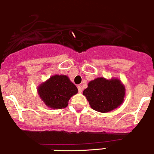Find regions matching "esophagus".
I'll list each match as a JSON object with an SVG mask.
<instances>
[{
	"instance_id": "esophagus-1",
	"label": "esophagus",
	"mask_w": 154,
	"mask_h": 154,
	"mask_svg": "<svg viewBox=\"0 0 154 154\" xmlns=\"http://www.w3.org/2000/svg\"><path fill=\"white\" fill-rule=\"evenodd\" d=\"M77 88H78V92H79V93H82V87H81L80 85L77 86Z\"/></svg>"
}]
</instances>
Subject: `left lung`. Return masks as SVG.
Listing matches in <instances>:
<instances>
[{
	"label": "left lung",
	"mask_w": 154,
	"mask_h": 154,
	"mask_svg": "<svg viewBox=\"0 0 154 154\" xmlns=\"http://www.w3.org/2000/svg\"><path fill=\"white\" fill-rule=\"evenodd\" d=\"M82 94L92 109L100 112H107L124 102L125 88L117 79L107 80L99 77L91 81Z\"/></svg>",
	"instance_id": "left-lung-1"
}]
</instances>
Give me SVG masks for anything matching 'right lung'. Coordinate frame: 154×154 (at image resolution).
<instances>
[{
    "label": "right lung",
    "mask_w": 154,
    "mask_h": 154,
    "mask_svg": "<svg viewBox=\"0 0 154 154\" xmlns=\"http://www.w3.org/2000/svg\"><path fill=\"white\" fill-rule=\"evenodd\" d=\"M77 92V87L65 75L52 76L38 88L42 101L53 109L66 107L69 99Z\"/></svg>",
    "instance_id": "add662e5"
}]
</instances>
